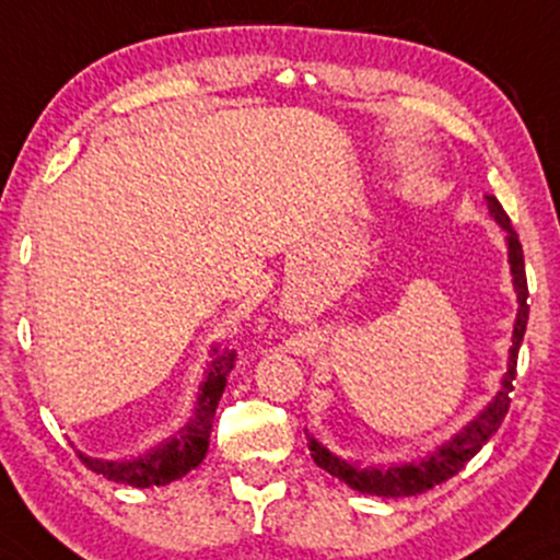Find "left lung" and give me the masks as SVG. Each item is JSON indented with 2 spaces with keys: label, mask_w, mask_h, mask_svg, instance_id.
Returning a JSON list of instances; mask_svg holds the SVG:
<instances>
[{
  "label": "left lung",
  "mask_w": 560,
  "mask_h": 560,
  "mask_svg": "<svg viewBox=\"0 0 560 560\" xmlns=\"http://www.w3.org/2000/svg\"><path fill=\"white\" fill-rule=\"evenodd\" d=\"M487 210L494 218L500 229L505 231V244H508V262H511V276H513V289H516L518 300V313L516 324H513V337H511V350H508V371L500 382L498 395L487 402V408L481 410L477 419H471L460 429L458 434H453L445 445H440L427 458L413 460V464L402 466H389V468H376V466H358L350 460L334 455L329 447H324L320 442L307 432V447H311L313 460L316 466L329 471L331 477L345 481L352 490L365 492V494H378V498H410V494H421L432 487L442 485L450 477L464 468L481 447L487 445V440L498 432L500 423H503L508 405H511V392H513V378H516V361H518V347H522L526 320H529V289H526V273H524V249L518 242L516 231L511 226V218L503 210V205L498 202L492 195H485Z\"/></svg>",
  "instance_id": "obj_1"
}]
</instances>
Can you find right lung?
<instances>
[{"label": "right lung", "instance_id": "1", "mask_svg": "<svg viewBox=\"0 0 560 560\" xmlns=\"http://www.w3.org/2000/svg\"><path fill=\"white\" fill-rule=\"evenodd\" d=\"M236 361V352L231 347L215 345L210 350V363L205 371V382L199 384V395L195 413L186 427L171 440L160 442L150 453L139 455L131 460H105L92 458V455H81V460L92 471L102 474L110 481L131 487H163L171 481L182 479L191 468H197L208 455L210 445V429H213L215 408L221 400L223 389H226V376L231 374Z\"/></svg>", "mask_w": 560, "mask_h": 560}]
</instances>
